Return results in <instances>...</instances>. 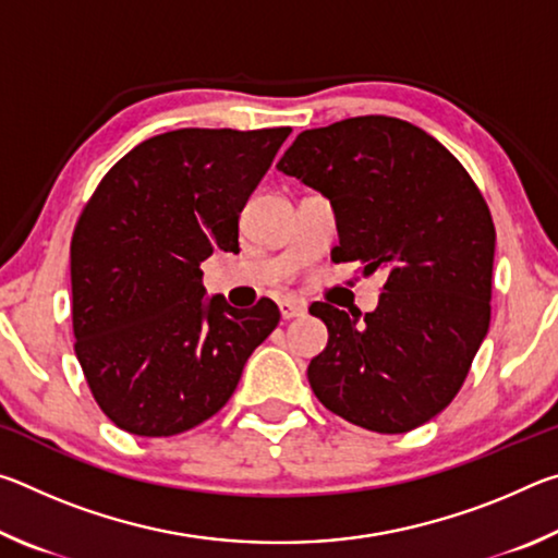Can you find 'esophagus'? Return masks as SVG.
Segmentation results:
<instances>
[{"instance_id":"esophagus-1","label":"esophagus","mask_w":558,"mask_h":558,"mask_svg":"<svg viewBox=\"0 0 558 558\" xmlns=\"http://www.w3.org/2000/svg\"><path fill=\"white\" fill-rule=\"evenodd\" d=\"M307 313V305L302 300H282L280 302V315L282 319H295Z\"/></svg>"}]
</instances>
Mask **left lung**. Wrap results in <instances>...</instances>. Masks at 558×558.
Instances as JSON below:
<instances>
[{
  "mask_svg": "<svg viewBox=\"0 0 558 558\" xmlns=\"http://www.w3.org/2000/svg\"><path fill=\"white\" fill-rule=\"evenodd\" d=\"M278 169L335 206V263L386 282L374 313L317 302L327 347L307 366L325 409L376 433L423 426L456 399L489 327L495 223L426 130L386 116L305 130Z\"/></svg>",
  "mask_w": 558,
  "mask_h": 558,
  "instance_id": "1",
  "label": "left lung"
}]
</instances>
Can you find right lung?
<instances>
[{
	"mask_svg": "<svg viewBox=\"0 0 558 558\" xmlns=\"http://www.w3.org/2000/svg\"><path fill=\"white\" fill-rule=\"evenodd\" d=\"M290 128H184L149 137L100 179L75 223V356L118 428L167 438L219 413L280 323L260 300L204 298L202 263L239 248V216Z\"/></svg>",
	"mask_w": 558,
	"mask_h": 558,
	"instance_id": "1",
	"label": "right lung"
}]
</instances>
